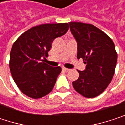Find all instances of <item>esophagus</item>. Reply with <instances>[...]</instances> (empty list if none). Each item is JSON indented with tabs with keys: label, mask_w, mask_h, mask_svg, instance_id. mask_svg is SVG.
I'll return each mask as SVG.
<instances>
[{
	"label": "esophagus",
	"mask_w": 125,
	"mask_h": 125,
	"mask_svg": "<svg viewBox=\"0 0 125 125\" xmlns=\"http://www.w3.org/2000/svg\"><path fill=\"white\" fill-rule=\"evenodd\" d=\"M62 70H63L64 72H66V73H67V72H69L70 70V69H67V68H65V67H62Z\"/></svg>",
	"instance_id": "34e87169"
}]
</instances>
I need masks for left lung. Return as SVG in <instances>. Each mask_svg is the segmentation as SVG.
I'll list each match as a JSON object with an SVG mask.
<instances>
[{
  "label": "left lung",
  "mask_w": 125,
  "mask_h": 125,
  "mask_svg": "<svg viewBox=\"0 0 125 125\" xmlns=\"http://www.w3.org/2000/svg\"><path fill=\"white\" fill-rule=\"evenodd\" d=\"M70 31L78 45L77 58L86 64L78 70L79 78L73 82L74 89L83 97L100 95L111 83L117 62V53L111 39L91 24L69 22Z\"/></svg>",
  "instance_id": "8db88e82"
}]
</instances>
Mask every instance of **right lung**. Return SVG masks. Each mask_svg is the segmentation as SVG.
<instances>
[{
  "label": "right lung",
  "instance_id": "right-lung-1",
  "mask_svg": "<svg viewBox=\"0 0 125 125\" xmlns=\"http://www.w3.org/2000/svg\"><path fill=\"white\" fill-rule=\"evenodd\" d=\"M67 23L44 24L33 27L23 33L13 44L9 68L20 91L29 97L41 98L53 89L61 69L45 64L52 41L64 35Z\"/></svg>",
  "mask_w": 125,
  "mask_h": 125
}]
</instances>
